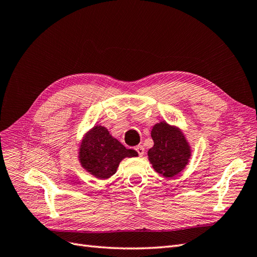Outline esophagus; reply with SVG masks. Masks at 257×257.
<instances>
[{
	"mask_svg": "<svg viewBox=\"0 0 257 257\" xmlns=\"http://www.w3.org/2000/svg\"><path fill=\"white\" fill-rule=\"evenodd\" d=\"M135 151L138 153V155H143L145 153V149H144L143 146L135 147Z\"/></svg>",
	"mask_w": 257,
	"mask_h": 257,
	"instance_id": "1",
	"label": "esophagus"
}]
</instances>
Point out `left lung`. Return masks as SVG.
Returning a JSON list of instances; mask_svg holds the SVG:
<instances>
[{
	"instance_id": "left-lung-1",
	"label": "left lung",
	"mask_w": 257,
	"mask_h": 257,
	"mask_svg": "<svg viewBox=\"0 0 257 257\" xmlns=\"http://www.w3.org/2000/svg\"><path fill=\"white\" fill-rule=\"evenodd\" d=\"M151 137L154 146L148 151V157L155 172L166 178L178 175L191 157L182 132L166 122H160L153 126Z\"/></svg>"
}]
</instances>
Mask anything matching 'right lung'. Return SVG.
<instances>
[{
  "label": "right lung",
  "instance_id": "right-lung-1",
  "mask_svg": "<svg viewBox=\"0 0 257 257\" xmlns=\"http://www.w3.org/2000/svg\"><path fill=\"white\" fill-rule=\"evenodd\" d=\"M79 150L81 166L99 179L112 176L124 158L137 155L135 150L126 149L100 125L94 126L84 136Z\"/></svg>",
  "mask_w": 257,
  "mask_h": 257
}]
</instances>
